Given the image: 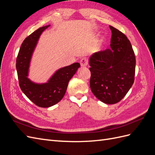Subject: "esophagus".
Segmentation results:
<instances>
[{
  "label": "esophagus",
  "instance_id": "obj_1",
  "mask_svg": "<svg viewBox=\"0 0 155 155\" xmlns=\"http://www.w3.org/2000/svg\"><path fill=\"white\" fill-rule=\"evenodd\" d=\"M80 64H81V67H86L87 65L88 64V59H87V58H82V59H80Z\"/></svg>",
  "mask_w": 155,
  "mask_h": 155
}]
</instances>
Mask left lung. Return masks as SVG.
<instances>
[{"instance_id":"8db88e82","label":"left lung","mask_w":155,"mask_h":155,"mask_svg":"<svg viewBox=\"0 0 155 155\" xmlns=\"http://www.w3.org/2000/svg\"><path fill=\"white\" fill-rule=\"evenodd\" d=\"M109 27L110 49L97 51L89 60L90 87L98 100L114 104L123 99L133 85L136 59L127 37L113 26Z\"/></svg>"}]
</instances>
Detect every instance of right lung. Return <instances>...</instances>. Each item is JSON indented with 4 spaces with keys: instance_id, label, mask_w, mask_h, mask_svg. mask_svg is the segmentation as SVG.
<instances>
[{
    "instance_id": "1",
    "label": "right lung",
    "mask_w": 155,
    "mask_h": 155,
    "mask_svg": "<svg viewBox=\"0 0 155 155\" xmlns=\"http://www.w3.org/2000/svg\"><path fill=\"white\" fill-rule=\"evenodd\" d=\"M50 25L39 28L23 41L16 60V68L18 83L23 93L40 107H49L62 100L68 84L76 74L80 64L75 63L58 70L49 81L44 84H35L27 78L33 51L41 33Z\"/></svg>"
}]
</instances>
